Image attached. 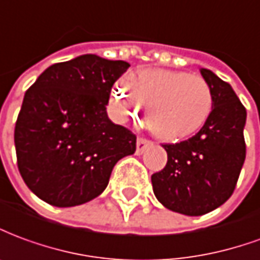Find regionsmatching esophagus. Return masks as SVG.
Segmentation results:
<instances>
[{
	"mask_svg": "<svg viewBox=\"0 0 260 260\" xmlns=\"http://www.w3.org/2000/svg\"><path fill=\"white\" fill-rule=\"evenodd\" d=\"M150 144H152L151 140L144 139V137H139V139H137V150H136V154H137V155H141V154L144 152L145 148Z\"/></svg>",
	"mask_w": 260,
	"mask_h": 260,
	"instance_id": "34e87169",
	"label": "esophagus"
}]
</instances>
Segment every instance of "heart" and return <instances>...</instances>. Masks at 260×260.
Returning a JSON list of instances; mask_svg holds the SVG:
<instances>
[{"label": "heart", "mask_w": 260, "mask_h": 260, "mask_svg": "<svg viewBox=\"0 0 260 260\" xmlns=\"http://www.w3.org/2000/svg\"><path fill=\"white\" fill-rule=\"evenodd\" d=\"M112 109L119 120L140 115L164 140L190 137L207 123L213 110V92L200 75L161 68H143L117 81L112 89Z\"/></svg>", "instance_id": "1"}]
</instances>
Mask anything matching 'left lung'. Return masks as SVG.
<instances>
[{
	"label": "left lung",
	"mask_w": 260,
	"mask_h": 260,
	"mask_svg": "<svg viewBox=\"0 0 260 260\" xmlns=\"http://www.w3.org/2000/svg\"><path fill=\"white\" fill-rule=\"evenodd\" d=\"M200 73L213 92L209 120L190 139L162 144L168 161L151 176L155 198L186 215H203L225 203L246 155L245 106L228 82L206 68Z\"/></svg>",
	"instance_id": "1"
}]
</instances>
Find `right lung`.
Returning <instances> with one entry per match:
<instances>
[{
  "label": "right lung",
  "mask_w": 260,
  "mask_h": 260,
  "mask_svg": "<svg viewBox=\"0 0 260 260\" xmlns=\"http://www.w3.org/2000/svg\"><path fill=\"white\" fill-rule=\"evenodd\" d=\"M130 64L85 54L53 64L25 93L15 124L18 169L39 199L86 203L106 189L113 167L136 152V134L106 113Z\"/></svg>",
  "instance_id": "obj_1"
}]
</instances>
